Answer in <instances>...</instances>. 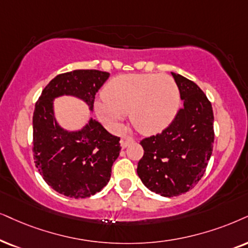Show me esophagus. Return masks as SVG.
<instances>
[{
	"label": "esophagus",
	"instance_id": "esophagus-1",
	"mask_svg": "<svg viewBox=\"0 0 248 248\" xmlns=\"http://www.w3.org/2000/svg\"><path fill=\"white\" fill-rule=\"evenodd\" d=\"M134 142H135V140H134L133 137H130V136L122 137V140H121V147H122V149H126V147L129 145V144L134 143Z\"/></svg>",
	"mask_w": 248,
	"mask_h": 248
}]
</instances>
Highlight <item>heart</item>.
Listing matches in <instances>:
<instances>
[{"label": "heart", "mask_w": 248, "mask_h": 248, "mask_svg": "<svg viewBox=\"0 0 248 248\" xmlns=\"http://www.w3.org/2000/svg\"><path fill=\"white\" fill-rule=\"evenodd\" d=\"M180 104V88L169 75L122 74L106 84L96 112L109 124H120L130 112L136 129L151 135L174 121Z\"/></svg>", "instance_id": "heart-1"}]
</instances>
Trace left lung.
<instances>
[{"label":"left lung","mask_w":248,"mask_h":248,"mask_svg":"<svg viewBox=\"0 0 248 248\" xmlns=\"http://www.w3.org/2000/svg\"><path fill=\"white\" fill-rule=\"evenodd\" d=\"M183 108L162 133L140 140L144 155L137 166L143 184L162 197L192 189L205 174L214 144L211 102L193 81L173 73Z\"/></svg>","instance_id":"8db88e82"}]
</instances>
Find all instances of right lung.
I'll list each match as a JSON object with an SVG mask.
<instances>
[{"label":"right lung","mask_w":248,"mask_h":248,"mask_svg":"<svg viewBox=\"0 0 248 248\" xmlns=\"http://www.w3.org/2000/svg\"><path fill=\"white\" fill-rule=\"evenodd\" d=\"M108 77V72L97 70L59 74L42 90L35 104L34 162L46 184L70 198H88L108 183L112 165L121 150L120 139L93 119L82 130H64L56 122L54 98L79 97L93 109L96 93Z\"/></svg>","instance_id":"1"}]
</instances>
